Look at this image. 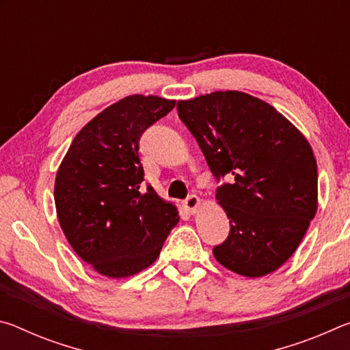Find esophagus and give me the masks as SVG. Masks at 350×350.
I'll return each mask as SVG.
<instances>
[{
  "mask_svg": "<svg viewBox=\"0 0 350 350\" xmlns=\"http://www.w3.org/2000/svg\"><path fill=\"white\" fill-rule=\"evenodd\" d=\"M182 205L188 213H196V210L200 205V199L196 196V194H191V196H188L185 200H183Z\"/></svg>",
  "mask_w": 350,
  "mask_h": 350,
  "instance_id": "34e87169",
  "label": "esophagus"
}]
</instances>
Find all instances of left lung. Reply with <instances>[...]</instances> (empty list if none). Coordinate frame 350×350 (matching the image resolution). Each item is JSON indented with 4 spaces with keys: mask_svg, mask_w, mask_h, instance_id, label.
<instances>
[{
    "mask_svg": "<svg viewBox=\"0 0 350 350\" xmlns=\"http://www.w3.org/2000/svg\"><path fill=\"white\" fill-rule=\"evenodd\" d=\"M217 182L228 238L213 248L224 267L259 278L292 256L315 217L317 161L309 142L273 106L217 91L177 102Z\"/></svg>",
    "mask_w": 350,
    "mask_h": 350,
    "instance_id": "8db88e82",
    "label": "left lung"
}]
</instances>
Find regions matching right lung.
I'll list each match as a JSON object with an SVG mask.
<instances>
[{
	"mask_svg": "<svg viewBox=\"0 0 350 350\" xmlns=\"http://www.w3.org/2000/svg\"><path fill=\"white\" fill-rule=\"evenodd\" d=\"M174 100L129 96L75 135L55 179L62 230L75 253L100 275L126 278L157 259L177 208L144 182L142 134L174 108Z\"/></svg>",
	"mask_w": 350,
	"mask_h": 350,
	"instance_id": "add662e5",
	"label": "right lung"
}]
</instances>
